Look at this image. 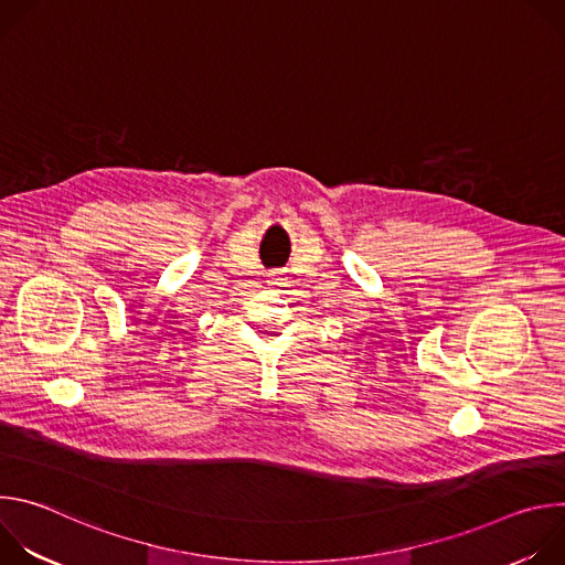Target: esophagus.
Returning <instances> with one entry per match:
<instances>
[{
	"label": "esophagus",
	"mask_w": 565,
	"mask_h": 565,
	"mask_svg": "<svg viewBox=\"0 0 565 565\" xmlns=\"http://www.w3.org/2000/svg\"><path fill=\"white\" fill-rule=\"evenodd\" d=\"M266 277H268V284H270V286H284V281H286L281 270H270Z\"/></svg>",
	"instance_id": "1"
}]
</instances>
